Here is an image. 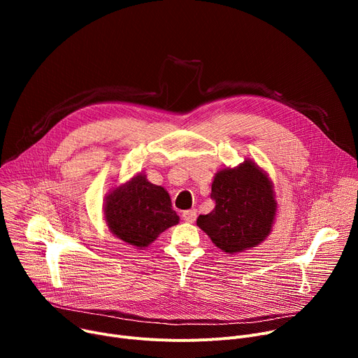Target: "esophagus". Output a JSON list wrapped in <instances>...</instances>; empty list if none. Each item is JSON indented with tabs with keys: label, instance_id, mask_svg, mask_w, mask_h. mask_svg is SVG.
I'll return each mask as SVG.
<instances>
[{
	"label": "esophagus",
	"instance_id": "1",
	"mask_svg": "<svg viewBox=\"0 0 358 358\" xmlns=\"http://www.w3.org/2000/svg\"><path fill=\"white\" fill-rule=\"evenodd\" d=\"M196 217H197V212H196L194 209H192V210H185V212H182V220H185V222H189V223H193V222L196 220Z\"/></svg>",
	"mask_w": 358,
	"mask_h": 358
}]
</instances>
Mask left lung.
Segmentation results:
<instances>
[{
	"label": "left lung",
	"instance_id": "obj_1",
	"mask_svg": "<svg viewBox=\"0 0 358 358\" xmlns=\"http://www.w3.org/2000/svg\"><path fill=\"white\" fill-rule=\"evenodd\" d=\"M210 199L215 209L200 215L197 224L222 251L242 252L270 234L277 203L268 178L252 162L219 171Z\"/></svg>",
	"mask_w": 358,
	"mask_h": 358
}]
</instances>
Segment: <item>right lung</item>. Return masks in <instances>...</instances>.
<instances>
[{
    "mask_svg": "<svg viewBox=\"0 0 358 358\" xmlns=\"http://www.w3.org/2000/svg\"><path fill=\"white\" fill-rule=\"evenodd\" d=\"M171 199L161 185L139 174L108 194L104 216L110 231L135 247H148L157 236L178 223Z\"/></svg>",
    "mask_w": 358,
    "mask_h": 358,
    "instance_id": "add662e5",
    "label": "right lung"
}]
</instances>
